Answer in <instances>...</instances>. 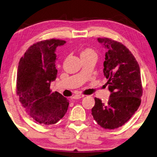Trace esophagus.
Masks as SVG:
<instances>
[{
    "label": "esophagus",
    "instance_id": "1",
    "mask_svg": "<svg viewBox=\"0 0 157 157\" xmlns=\"http://www.w3.org/2000/svg\"><path fill=\"white\" fill-rule=\"evenodd\" d=\"M85 95H81V94H80V95H76L74 97H73V99H79L81 98H82V97H84Z\"/></svg>",
    "mask_w": 157,
    "mask_h": 157
}]
</instances>
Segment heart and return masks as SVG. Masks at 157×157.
Segmentation results:
<instances>
[{
    "label": "heart",
    "instance_id": "heart-1",
    "mask_svg": "<svg viewBox=\"0 0 157 157\" xmlns=\"http://www.w3.org/2000/svg\"><path fill=\"white\" fill-rule=\"evenodd\" d=\"M80 56H81V59L97 58V53L91 48H85L81 51Z\"/></svg>",
    "mask_w": 157,
    "mask_h": 157
}]
</instances>
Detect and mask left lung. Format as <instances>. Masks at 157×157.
Returning a JSON list of instances; mask_svg holds the SVG:
<instances>
[{"mask_svg":"<svg viewBox=\"0 0 157 157\" xmlns=\"http://www.w3.org/2000/svg\"><path fill=\"white\" fill-rule=\"evenodd\" d=\"M107 50L103 75L111 92L107 103L95 98L91 114L101 127L109 130L127 122L141 103L142 87L140 67L131 52L122 44L109 38H98Z\"/></svg>","mask_w":157,"mask_h":157,"instance_id":"obj_1","label":"left lung"}]
</instances>
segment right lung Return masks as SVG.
I'll return each mask as SVG.
<instances>
[{
    "label": "right lung",
    "mask_w": 157,
    "mask_h": 157,
    "mask_svg": "<svg viewBox=\"0 0 157 157\" xmlns=\"http://www.w3.org/2000/svg\"><path fill=\"white\" fill-rule=\"evenodd\" d=\"M65 43L55 39L39 41L30 46L20 59L17 78L19 101L41 125L57 123L68 109V100L58 92L52 93L50 89L58 73L56 49Z\"/></svg>",
    "instance_id": "obj_1"
}]
</instances>
